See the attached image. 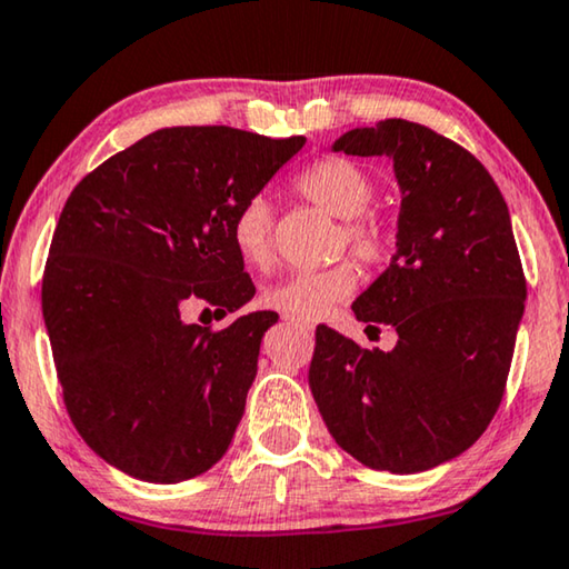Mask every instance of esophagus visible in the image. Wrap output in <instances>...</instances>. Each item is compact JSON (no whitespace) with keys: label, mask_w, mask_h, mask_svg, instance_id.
I'll return each instance as SVG.
<instances>
[{"label":"esophagus","mask_w":569,"mask_h":569,"mask_svg":"<svg viewBox=\"0 0 569 569\" xmlns=\"http://www.w3.org/2000/svg\"><path fill=\"white\" fill-rule=\"evenodd\" d=\"M283 321L288 327H299V329H307V332H311L313 329V325H309V321H303V319H296V317H283Z\"/></svg>","instance_id":"34e87169"}]
</instances>
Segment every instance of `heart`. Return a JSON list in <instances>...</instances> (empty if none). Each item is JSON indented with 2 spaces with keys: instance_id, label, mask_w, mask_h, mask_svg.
I'll return each instance as SVG.
<instances>
[{
  "instance_id": "1",
  "label": "heart",
  "mask_w": 569,
  "mask_h": 569,
  "mask_svg": "<svg viewBox=\"0 0 569 569\" xmlns=\"http://www.w3.org/2000/svg\"><path fill=\"white\" fill-rule=\"evenodd\" d=\"M299 191L337 219H345V242L362 260H378L386 252V232L376 219H362L372 199V183L366 171L342 158H327L299 176ZM232 242L244 262L268 266L273 258V203L266 193L244 199L232 217ZM358 286L352 262L321 270H293L270 283L262 301L291 317H321L332 303L347 299Z\"/></svg>"
}]
</instances>
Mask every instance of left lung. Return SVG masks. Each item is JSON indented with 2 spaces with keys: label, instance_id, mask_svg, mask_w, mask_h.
Returning <instances> with one entry per match:
<instances>
[{
  "label": "left lung",
  "instance_id": "left-lung-1",
  "mask_svg": "<svg viewBox=\"0 0 569 569\" xmlns=\"http://www.w3.org/2000/svg\"><path fill=\"white\" fill-rule=\"evenodd\" d=\"M332 150L393 160L396 252L352 311L398 342L362 350L317 327L311 396L358 462L431 470L478 442L503 398L527 301L511 214L480 160L423 124L355 127Z\"/></svg>",
  "mask_w": 569,
  "mask_h": 569
}]
</instances>
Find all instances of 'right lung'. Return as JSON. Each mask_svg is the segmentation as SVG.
<instances>
[{
  "instance_id": "add662e5",
  "label": "right lung",
  "mask_w": 569,
  "mask_h": 569,
  "mask_svg": "<svg viewBox=\"0 0 569 569\" xmlns=\"http://www.w3.org/2000/svg\"><path fill=\"white\" fill-rule=\"evenodd\" d=\"M303 142L163 127L68 197L42 278V319L68 417L112 468L171 486L230 449L278 313H242L222 332L183 313L197 299L234 313L256 296L232 217Z\"/></svg>"
}]
</instances>
